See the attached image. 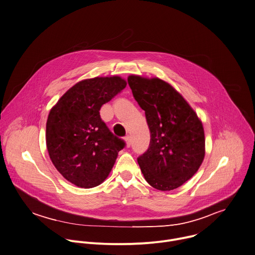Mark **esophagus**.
Wrapping results in <instances>:
<instances>
[{
  "label": "esophagus",
  "mask_w": 255,
  "mask_h": 255,
  "mask_svg": "<svg viewBox=\"0 0 255 255\" xmlns=\"http://www.w3.org/2000/svg\"><path fill=\"white\" fill-rule=\"evenodd\" d=\"M125 141H126V146L129 148L131 145H132V140H131V137L130 136H127L125 138Z\"/></svg>",
  "instance_id": "1"
}]
</instances>
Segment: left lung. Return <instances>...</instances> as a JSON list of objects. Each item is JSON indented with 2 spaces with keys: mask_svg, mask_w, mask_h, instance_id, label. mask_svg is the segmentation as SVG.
<instances>
[{
  "mask_svg": "<svg viewBox=\"0 0 255 255\" xmlns=\"http://www.w3.org/2000/svg\"><path fill=\"white\" fill-rule=\"evenodd\" d=\"M128 84L145 111L151 133L148 150L137 159L141 171L153 188L175 190L203 163V124L184 97L164 80L130 75Z\"/></svg>",
  "mask_w": 255,
  "mask_h": 255,
  "instance_id": "1",
  "label": "left lung"
}]
</instances>
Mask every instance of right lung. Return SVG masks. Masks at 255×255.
<instances>
[{"instance_id":"obj_1","label":"right lung","mask_w":255,"mask_h":255,"mask_svg":"<svg viewBox=\"0 0 255 255\" xmlns=\"http://www.w3.org/2000/svg\"><path fill=\"white\" fill-rule=\"evenodd\" d=\"M126 84L119 76L82 80L68 89L48 114L45 138L50 160L77 187L100 185L126 145L109 130L99 113Z\"/></svg>"}]
</instances>
